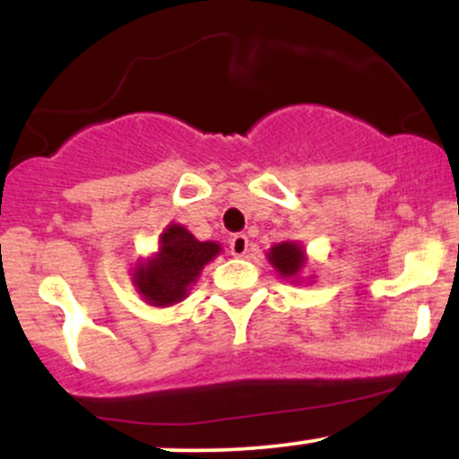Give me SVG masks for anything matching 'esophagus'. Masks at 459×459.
Wrapping results in <instances>:
<instances>
[{"mask_svg": "<svg viewBox=\"0 0 459 459\" xmlns=\"http://www.w3.org/2000/svg\"><path fill=\"white\" fill-rule=\"evenodd\" d=\"M229 246H230V255L239 259V256H246L247 246H250V244H247V237L246 235H233V237H230Z\"/></svg>", "mask_w": 459, "mask_h": 459, "instance_id": "34e87169", "label": "esophagus"}]
</instances>
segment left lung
Instances as JSON below:
<instances>
[{"instance_id":"left-lung-1","label":"left lung","mask_w":459,"mask_h":459,"mask_svg":"<svg viewBox=\"0 0 459 459\" xmlns=\"http://www.w3.org/2000/svg\"><path fill=\"white\" fill-rule=\"evenodd\" d=\"M267 259L282 278H296L298 281L299 272L304 270V263H307V255H304V247L296 241H282L267 252Z\"/></svg>"}]
</instances>
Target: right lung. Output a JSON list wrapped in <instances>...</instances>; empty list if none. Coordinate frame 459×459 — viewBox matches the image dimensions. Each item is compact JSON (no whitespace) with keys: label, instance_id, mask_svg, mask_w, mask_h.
Wrapping results in <instances>:
<instances>
[{"label":"right lung","instance_id":"right-lung-1","mask_svg":"<svg viewBox=\"0 0 459 459\" xmlns=\"http://www.w3.org/2000/svg\"><path fill=\"white\" fill-rule=\"evenodd\" d=\"M222 252L215 241H198L186 226L170 224L161 233L160 252L134 270V284L151 307H172L187 298L200 272Z\"/></svg>","mask_w":459,"mask_h":459}]
</instances>
